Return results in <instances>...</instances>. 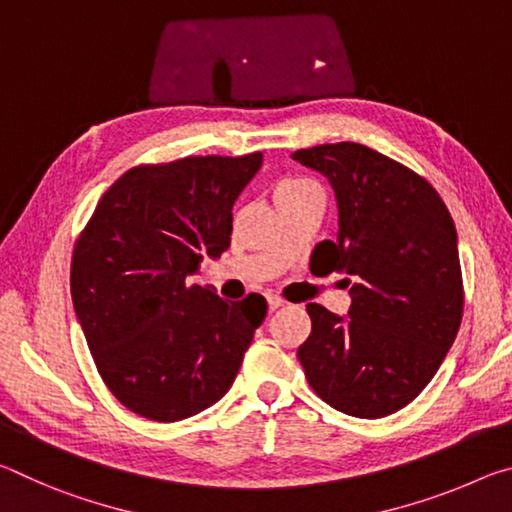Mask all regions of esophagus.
<instances>
[{
    "instance_id": "esophagus-1",
    "label": "esophagus",
    "mask_w": 512,
    "mask_h": 512,
    "mask_svg": "<svg viewBox=\"0 0 512 512\" xmlns=\"http://www.w3.org/2000/svg\"><path fill=\"white\" fill-rule=\"evenodd\" d=\"M266 300H268V309H271V311L280 309V307L284 305V300H282V298H277V296H268Z\"/></svg>"
}]
</instances>
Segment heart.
Wrapping results in <instances>:
<instances>
[{
  "label": "heart",
  "instance_id": "heart-1",
  "mask_svg": "<svg viewBox=\"0 0 512 512\" xmlns=\"http://www.w3.org/2000/svg\"><path fill=\"white\" fill-rule=\"evenodd\" d=\"M307 187H316V185L309 183V180H284V183H280V187H277V196L300 192V189H307Z\"/></svg>",
  "mask_w": 512,
  "mask_h": 512
}]
</instances>
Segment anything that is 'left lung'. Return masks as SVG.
Returning <instances> with one entry per match:
<instances>
[{"instance_id": "8db88e82", "label": "left lung", "mask_w": 512, "mask_h": 512, "mask_svg": "<svg viewBox=\"0 0 512 512\" xmlns=\"http://www.w3.org/2000/svg\"><path fill=\"white\" fill-rule=\"evenodd\" d=\"M291 158L334 189L339 237L314 248L311 271L345 273L352 298L348 316L309 302L298 359L336 411L384 418L424 391L461 327L452 214L422 176L363 144H320Z\"/></svg>"}]
</instances>
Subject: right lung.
Masks as SVG:
<instances>
[{
    "label": "right lung",
    "mask_w": 512,
    "mask_h": 512,
    "mask_svg": "<svg viewBox=\"0 0 512 512\" xmlns=\"http://www.w3.org/2000/svg\"><path fill=\"white\" fill-rule=\"evenodd\" d=\"M262 153L196 155L126 171L94 207L72 255V302L101 379L155 422L205 411L230 391L266 300L192 284L230 246L232 205Z\"/></svg>",
    "instance_id": "right-lung-1"
}]
</instances>
